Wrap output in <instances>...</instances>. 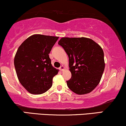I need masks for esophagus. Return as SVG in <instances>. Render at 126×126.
I'll return each instance as SVG.
<instances>
[{
  "instance_id": "esophagus-1",
  "label": "esophagus",
  "mask_w": 126,
  "mask_h": 126,
  "mask_svg": "<svg viewBox=\"0 0 126 126\" xmlns=\"http://www.w3.org/2000/svg\"><path fill=\"white\" fill-rule=\"evenodd\" d=\"M60 71H64V70H65V67H64V66H63V65L61 66L60 68Z\"/></svg>"
}]
</instances>
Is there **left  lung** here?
<instances>
[{"label":"left lung","mask_w":126,"mask_h":126,"mask_svg":"<svg viewBox=\"0 0 126 126\" xmlns=\"http://www.w3.org/2000/svg\"><path fill=\"white\" fill-rule=\"evenodd\" d=\"M69 57L71 78L68 87L78 94H89L99 84L105 69L102 47L86 37H63L58 41Z\"/></svg>","instance_id":"8db88e82"}]
</instances>
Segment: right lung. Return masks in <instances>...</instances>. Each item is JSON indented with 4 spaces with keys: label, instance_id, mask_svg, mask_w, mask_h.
Wrapping results in <instances>:
<instances>
[{
    "label": "right lung",
    "instance_id": "obj_1",
    "mask_svg": "<svg viewBox=\"0 0 126 126\" xmlns=\"http://www.w3.org/2000/svg\"><path fill=\"white\" fill-rule=\"evenodd\" d=\"M58 37L34 34L20 45L14 64L18 79L30 94H40L50 89L59 70L53 67L48 54Z\"/></svg>",
    "mask_w": 126,
    "mask_h": 126
}]
</instances>
